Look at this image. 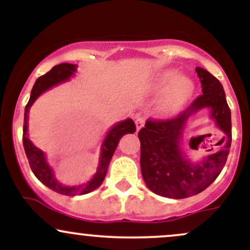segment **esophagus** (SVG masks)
<instances>
[{
  "label": "esophagus",
  "instance_id": "34e87169",
  "mask_svg": "<svg viewBox=\"0 0 250 250\" xmlns=\"http://www.w3.org/2000/svg\"><path fill=\"white\" fill-rule=\"evenodd\" d=\"M135 125H136V129L137 131H139L140 129L143 127V125H145V119H143L142 116H137L136 121H135Z\"/></svg>",
  "mask_w": 250,
  "mask_h": 250
}]
</instances>
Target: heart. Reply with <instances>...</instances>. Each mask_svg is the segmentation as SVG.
Wrapping results in <instances>:
<instances>
[{
	"label": "heart",
	"instance_id": "1",
	"mask_svg": "<svg viewBox=\"0 0 250 250\" xmlns=\"http://www.w3.org/2000/svg\"><path fill=\"white\" fill-rule=\"evenodd\" d=\"M194 89V84L190 80L181 77L176 71H167L157 77L151 83L149 93L153 95L166 94L161 103V109L165 114H171L189 99Z\"/></svg>",
	"mask_w": 250,
	"mask_h": 250
}]
</instances>
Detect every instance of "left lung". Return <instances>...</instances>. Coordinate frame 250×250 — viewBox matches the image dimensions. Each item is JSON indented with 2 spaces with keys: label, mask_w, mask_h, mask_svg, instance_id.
Instances as JSON below:
<instances>
[{
  "label": "left lung",
  "mask_w": 250,
  "mask_h": 250,
  "mask_svg": "<svg viewBox=\"0 0 250 250\" xmlns=\"http://www.w3.org/2000/svg\"><path fill=\"white\" fill-rule=\"evenodd\" d=\"M196 73L202 95L197 96L177 116L166 120L148 119L139 131L143 180L153 193L169 199H186L209 187L225 167L231 145L230 109L222 84L202 68L197 67ZM205 107L211 110V118L223 131L220 142L223 148L201 163L193 164L180 149V141L188 117Z\"/></svg>",
  "instance_id": "1"
}]
</instances>
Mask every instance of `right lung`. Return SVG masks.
<instances>
[{
  "mask_svg": "<svg viewBox=\"0 0 250 250\" xmlns=\"http://www.w3.org/2000/svg\"><path fill=\"white\" fill-rule=\"evenodd\" d=\"M76 71V65L70 64V63H62V64H57L54 68H51L50 71H48L44 75L40 76L36 80L35 84L31 89L30 99L28 101L27 105L24 109V123H23V147L27 159L29 161V166L33 170V173L44 186L51 190L56 191V193L67 195V196H75V195H83L88 194L90 191L95 190L102 185L103 180H104L105 174H107L109 162H110L111 157H113L115 149L119 145L120 140L123 135L125 134H134L136 130V125L131 119H127L125 121L116 123L110 130L108 131L107 136H105L104 141L102 143L101 149V156H100L99 167H97L96 174L90 181H88L85 185L73 186V187H68V186H63L56 180L55 175L49 167L45 160L44 153L41 149L36 148L35 146L31 143L28 137V111L35 100L39 97L43 91L48 90V89L54 87V85L59 84V83L67 81L69 77Z\"/></svg>",
  "mask_w": 250,
  "mask_h": 250,
  "instance_id": "add662e5",
  "label": "right lung"
}]
</instances>
